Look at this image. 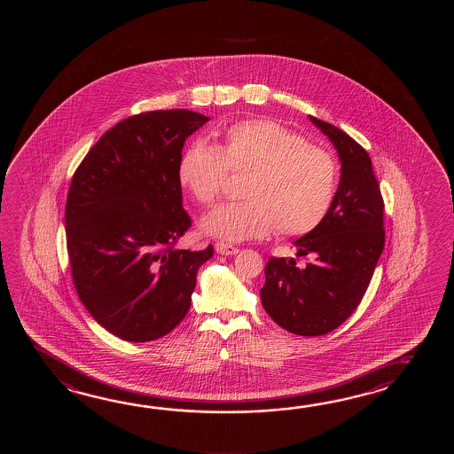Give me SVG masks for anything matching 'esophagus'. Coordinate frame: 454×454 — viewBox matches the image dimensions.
I'll return each mask as SVG.
<instances>
[{
  "instance_id": "esophagus-1",
  "label": "esophagus",
  "mask_w": 454,
  "mask_h": 454,
  "mask_svg": "<svg viewBox=\"0 0 454 454\" xmlns=\"http://www.w3.org/2000/svg\"><path fill=\"white\" fill-rule=\"evenodd\" d=\"M215 251L219 253V254H225V256H231V254H237L239 253V248L237 247H233V245H229V243H223V241H219V243H215Z\"/></svg>"
}]
</instances>
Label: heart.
Wrapping results in <instances>:
<instances>
[{"instance_id": "b5f03b06", "label": "heart", "mask_w": 454, "mask_h": 454, "mask_svg": "<svg viewBox=\"0 0 454 454\" xmlns=\"http://www.w3.org/2000/svg\"><path fill=\"white\" fill-rule=\"evenodd\" d=\"M229 172L243 176L239 203L206 214L201 229L227 241L301 237L328 215L338 192L339 167L328 151L270 120L235 123L217 147L190 145L180 159L178 180L203 206L223 196Z\"/></svg>"}]
</instances>
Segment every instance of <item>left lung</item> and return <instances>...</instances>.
Returning <instances> with one entry per match:
<instances>
[{
    "label": "left lung",
    "mask_w": 454,
    "mask_h": 454,
    "mask_svg": "<svg viewBox=\"0 0 454 454\" xmlns=\"http://www.w3.org/2000/svg\"><path fill=\"white\" fill-rule=\"evenodd\" d=\"M338 151L340 180L328 215L295 241L297 256L270 258L261 303L280 328L323 336L357 309L385 248V204L367 151L334 125L309 116Z\"/></svg>",
    "instance_id": "1"
}]
</instances>
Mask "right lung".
Returning a JSON list of instances; mask_svg holds the SVG:
<instances>
[{
	"mask_svg": "<svg viewBox=\"0 0 454 454\" xmlns=\"http://www.w3.org/2000/svg\"><path fill=\"white\" fill-rule=\"evenodd\" d=\"M209 118L155 110L110 128L77 167L65 223L77 295L100 326L129 342L168 334L192 305L198 270L213 256L178 250L192 219L178 165Z\"/></svg>",
	"mask_w": 454,
	"mask_h": 454,
	"instance_id": "right-lung-1",
	"label": "right lung"
}]
</instances>
